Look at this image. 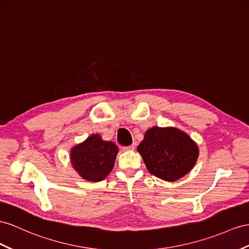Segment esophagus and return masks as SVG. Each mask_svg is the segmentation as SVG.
I'll use <instances>...</instances> for the list:
<instances>
[{
  "label": "esophagus",
  "instance_id": "34e87169",
  "mask_svg": "<svg viewBox=\"0 0 249 249\" xmlns=\"http://www.w3.org/2000/svg\"><path fill=\"white\" fill-rule=\"evenodd\" d=\"M135 149V146L133 145H129V146H123V150L125 151H131Z\"/></svg>",
  "mask_w": 249,
  "mask_h": 249
}]
</instances>
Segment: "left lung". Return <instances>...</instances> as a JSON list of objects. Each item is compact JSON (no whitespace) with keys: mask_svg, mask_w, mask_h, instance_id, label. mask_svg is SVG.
<instances>
[{"mask_svg":"<svg viewBox=\"0 0 249 249\" xmlns=\"http://www.w3.org/2000/svg\"><path fill=\"white\" fill-rule=\"evenodd\" d=\"M148 171L162 180L174 182L194 167L199 149L188 135L176 128L152 127L138 146Z\"/></svg>","mask_w":249,"mask_h":249,"instance_id":"obj_1","label":"left lung"}]
</instances>
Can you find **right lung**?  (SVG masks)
<instances>
[{"instance_id": "obj_1", "label": "right lung", "mask_w": 249, "mask_h": 249, "mask_svg": "<svg viewBox=\"0 0 249 249\" xmlns=\"http://www.w3.org/2000/svg\"><path fill=\"white\" fill-rule=\"evenodd\" d=\"M118 151L114 143L105 142L99 135H92L71 149V163L85 180L99 182L112 170Z\"/></svg>"}]
</instances>
